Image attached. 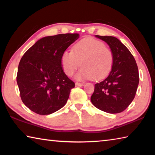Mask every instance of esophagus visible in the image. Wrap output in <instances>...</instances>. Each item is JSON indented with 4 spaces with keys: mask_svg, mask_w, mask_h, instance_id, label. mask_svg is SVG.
I'll use <instances>...</instances> for the list:
<instances>
[{
    "mask_svg": "<svg viewBox=\"0 0 155 155\" xmlns=\"http://www.w3.org/2000/svg\"><path fill=\"white\" fill-rule=\"evenodd\" d=\"M75 85L77 86H83L84 83H78V82H77L75 83Z\"/></svg>",
    "mask_w": 155,
    "mask_h": 155,
    "instance_id": "34e87169",
    "label": "esophagus"
}]
</instances>
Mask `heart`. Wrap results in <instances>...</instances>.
I'll return each instance as SVG.
<instances>
[{
  "label": "heart",
  "mask_w": 155,
  "mask_h": 155,
  "mask_svg": "<svg viewBox=\"0 0 155 155\" xmlns=\"http://www.w3.org/2000/svg\"><path fill=\"white\" fill-rule=\"evenodd\" d=\"M61 63L64 72L69 77L74 74L81 65L82 68L77 75L78 80L92 77L99 80L111 71L114 54L103 41L85 38L73 46L72 51L63 52Z\"/></svg>",
  "instance_id": "1"
}]
</instances>
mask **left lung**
<instances>
[{"instance_id": "obj_1", "label": "left lung", "mask_w": 155, "mask_h": 155, "mask_svg": "<svg viewBox=\"0 0 155 155\" xmlns=\"http://www.w3.org/2000/svg\"><path fill=\"white\" fill-rule=\"evenodd\" d=\"M105 41L114 54V63L105 79L95 84L91 101L96 108L109 114L121 113L134 99L140 77L135 59L118 39L96 35Z\"/></svg>"}]
</instances>
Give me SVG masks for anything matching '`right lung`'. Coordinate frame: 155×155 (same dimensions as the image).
I'll return each mask as SVG.
<instances>
[{
  "label": "right lung",
  "instance_id": "right-lung-1",
  "mask_svg": "<svg viewBox=\"0 0 155 155\" xmlns=\"http://www.w3.org/2000/svg\"><path fill=\"white\" fill-rule=\"evenodd\" d=\"M78 38V33L44 37L21 58L17 83L22 101L32 111L48 115L66 104L75 84L64 72L61 57Z\"/></svg>",
  "mask_w": 155,
  "mask_h": 155
}]
</instances>
